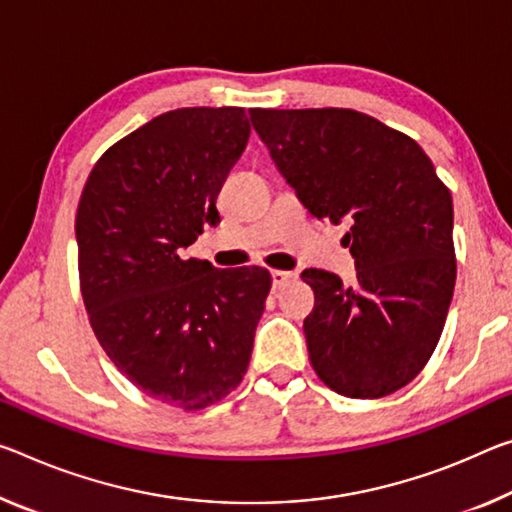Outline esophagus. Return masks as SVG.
I'll list each match as a JSON object with an SVG mask.
<instances>
[{"mask_svg":"<svg viewBox=\"0 0 512 512\" xmlns=\"http://www.w3.org/2000/svg\"><path fill=\"white\" fill-rule=\"evenodd\" d=\"M271 280H273V289H280V287H285L287 282L294 280V273L275 269V271H271Z\"/></svg>","mask_w":512,"mask_h":512,"instance_id":"34e87169","label":"esophagus"}]
</instances>
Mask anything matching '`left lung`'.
I'll return each instance as SVG.
<instances>
[{"mask_svg":"<svg viewBox=\"0 0 512 512\" xmlns=\"http://www.w3.org/2000/svg\"><path fill=\"white\" fill-rule=\"evenodd\" d=\"M296 198L319 221L348 223L353 285L303 271V323L319 378L351 399L410 383L442 335L456 285L453 202L419 145L351 109H248Z\"/></svg>","mask_w":512,"mask_h":512,"instance_id":"left-lung-1","label":"left lung"}]
</instances>
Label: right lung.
I'll return each instance as SVG.
<instances>
[{
  "label": "right lung",
  "mask_w": 512,
  "mask_h": 512,
  "mask_svg": "<svg viewBox=\"0 0 512 512\" xmlns=\"http://www.w3.org/2000/svg\"><path fill=\"white\" fill-rule=\"evenodd\" d=\"M248 136L239 107L166 111L104 152L81 191L79 280L97 342L136 387L184 410L241 383L271 289L262 266L184 259L221 223L218 191Z\"/></svg>",
  "instance_id": "add662e5"
}]
</instances>
